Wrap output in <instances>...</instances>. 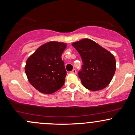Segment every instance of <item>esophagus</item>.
<instances>
[{"mask_svg": "<svg viewBox=\"0 0 135 135\" xmlns=\"http://www.w3.org/2000/svg\"><path fill=\"white\" fill-rule=\"evenodd\" d=\"M71 73H73V74H76L77 71H76V69H73V70L71 71Z\"/></svg>", "mask_w": 135, "mask_h": 135, "instance_id": "1", "label": "esophagus"}]
</instances>
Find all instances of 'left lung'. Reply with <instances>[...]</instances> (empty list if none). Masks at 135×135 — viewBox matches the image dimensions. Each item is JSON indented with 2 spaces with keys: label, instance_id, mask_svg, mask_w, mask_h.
Wrapping results in <instances>:
<instances>
[{
  "label": "left lung",
  "instance_id": "1",
  "mask_svg": "<svg viewBox=\"0 0 135 135\" xmlns=\"http://www.w3.org/2000/svg\"><path fill=\"white\" fill-rule=\"evenodd\" d=\"M72 45L82 60L81 70L78 73L82 85L91 91L105 88L111 81L116 69L114 55L90 39L84 38Z\"/></svg>",
  "mask_w": 135,
  "mask_h": 135
}]
</instances>
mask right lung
Here are the masks:
<instances>
[{
  "mask_svg": "<svg viewBox=\"0 0 135 135\" xmlns=\"http://www.w3.org/2000/svg\"><path fill=\"white\" fill-rule=\"evenodd\" d=\"M66 47L63 42H47L27 59L26 75L30 84L40 93H54L64 85L66 71L61 55Z\"/></svg>",
  "mask_w": 135,
  "mask_h": 135,
  "instance_id": "1",
  "label": "right lung"
}]
</instances>
